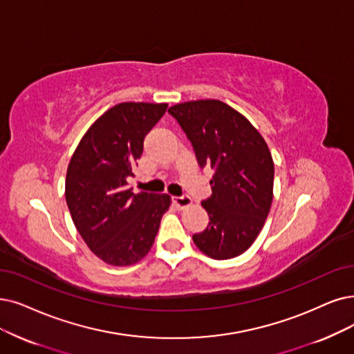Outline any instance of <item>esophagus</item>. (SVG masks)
I'll use <instances>...</instances> for the list:
<instances>
[{"instance_id":"obj_1","label":"esophagus","mask_w":354,"mask_h":354,"mask_svg":"<svg viewBox=\"0 0 354 354\" xmlns=\"http://www.w3.org/2000/svg\"><path fill=\"white\" fill-rule=\"evenodd\" d=\"M173 203H174L177 207H180V209H185V207H187V206L192 205V199H190V196H187V194L176 196V197H173Z\"/></svg>"}]
</instances>
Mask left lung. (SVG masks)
Instances as JSON below:
<instances>
[{"mask_svg": "<svg viewBox=\"0 0 354 354\" xmlns=\"http://www.w3.org/2000/svg\"><path fill=\"white\" fill-rule=\"evenodd\" d=\"M193 147L199 167H210L212 194L202 206L209 225L193 241L215 260L251 247L273 201L274 164L263 136L236 110L219 100H197L168 109Z\"/></svg>", "mask_w": 354, "mask_h": 354, "instance_id": "left-lung-1", "label": "left lung"}]
</instances>
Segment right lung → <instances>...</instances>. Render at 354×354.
I'll return each mask as SVG.
<instances>
[{"mask_svg":"<svg viewBox=\"0 0 354 354\" xmlns=\"http://www.w3.org/2000/svg\"><path fill=\"white\" fill-rule=\"evenodd\" d=\"M167 104L120 103L82 136L68 165L65 197L80 235L98 259L129 266L144 259L157 236L169 196L135 194L133 176L144 139Z\"/></svg>","mask_w":354,"mask_h":354,"instance_id":"right-lung-1","label":"right lung"}]
</instances>
